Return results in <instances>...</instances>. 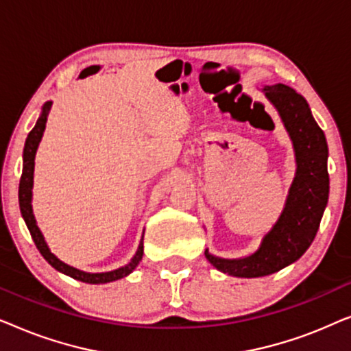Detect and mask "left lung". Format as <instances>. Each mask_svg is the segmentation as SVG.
<instances>
[{
  "label": "left lung",
  "instance_id": "left-lung-1",
  "mask_svg": "<svg viewBox=\"0 0 351 351\" xmlns=\"http://www.w3.org/2000/svg\"><path fill=\"white\" fill-rule=\"evenodd\" d=\"M263 90L294 143L297 172L286 208L257 252L244 258H219L204 252L217 270L239 278L271 275L304 256L318 232L329 196L328 143L306 100L286 84L265 86Z\"/></svg>",
  "mask_w": 351,
  "mask_h": 351
}]
</instances>
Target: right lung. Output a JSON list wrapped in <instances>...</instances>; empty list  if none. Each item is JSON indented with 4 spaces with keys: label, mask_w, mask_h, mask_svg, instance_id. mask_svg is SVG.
I'll use <instances>...</instances> for the list:
<instances>
[{
    "label": "right lung",
    "mask_w": 351,
    "mask_h": 351,
    "mask_svg": "<svg viewBox=\"0 0 351 351\" xmlns=\"http://www.w3.org/2000/svg\"><path fill=\"white\" fill-rule=\"evenodd\" d=\"M52 102H46L45 107H43L41 117L38 118V121L35 124V128L32 129L30 134H28L27 141H25V148H23V169H22V177H21V184H19V206H21V213L22 217L25 220L28 230H30V234L35 241L38 251L41 252V256L46 258L47 262L51 263L56 270H59L65 275H69L75 280L83 281V282H90V285H100V282H110V281H117L119 278L128 276L134 268L138 265V262L142 261L143 256V241L138 244V249L136 252V256L132 257V261L124 265L118 270L113 271H107V273H84L76 270L73 267H69L66 263L60 262L54 254H51L49 247L43 238V234L38 228L35 215H33L32 210V186H33V169H35V155H36V148L38 143H40L43 132H45L46 128V121L47 117H49Z\"/></svg>",
    "instance_id": "obj_1"
}]
</instances>
